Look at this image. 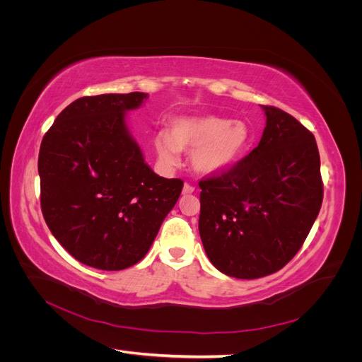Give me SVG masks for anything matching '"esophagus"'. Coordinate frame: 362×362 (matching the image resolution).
<instances>
[{
  "mask_svg": "<svg viewBox=\"0 0 362 362\" xmlns=\"http://www.w3.org/2000/svg\"><path fill=\"white\" fill-rule=\"evenodd\" d=\"M193 192H194L193 185L189 184V182H185L184 187H182V194H190V193H193Z\"/></svg>",
  "mask_w": 362,
  "mask_h": 362,
  "instance_id": "1",
  "label": "esophagus"
}]
</instances>
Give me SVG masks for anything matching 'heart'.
Instances as JSON below:
<instances>
[{
    "mask_svg": "<svg viewBox=\"0 0 362 362\" xmlns=\"http://www.w3.org/2000/svg\"><path fill=\"white\" fill-rule=\"evenodd\" d=\"M252 144V131L243 120L217 116L178 117L169 131L154 137L157 157L164 168L177 166L181 149L192 151L190 163L196 172L214 173L233 166Z\"/></svg>",
    "mask_w": 362,
    "mask_h": 362,
    "instance_id": "b5f03b06",
    "label": "heart"
}]
</instances>
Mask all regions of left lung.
<instances>
[{
	"label": "left lung",
	"instance_id": "left-lung-1",
	"mask_svg": "<svg viewBox=\"0 0 362 362\" xmlns=\"http://www.w3.org/2000/svg\"><path fill=\"white\" fill-rule=\"evenodd\" d=\"M259 144L233 168L199 181V234L206 257L228 276L257 279L298 254L323 201L315 139L281 108L261 105Z\"/></svg>",
	"mask_w": 362,
	"mask_h": 362
}]
</instances>
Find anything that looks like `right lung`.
<instances>
[{"label": "right lung", "mask_w": 362, "mask_h": 362, "mask_svg": "<svg viewBox=\"0 0 362 362\" xmlns=\"http://www.w3.org/2000/svg\"><path fill=\"white\" fill-rule=\"evenodd\" d=\"M146 98L141 92L78 98L42 139L43 218L57 242L86 266H134L181 194L182 180L152 172L125 124V113Z\"/></svg>", "instance_id": "1"}]
</instances>
